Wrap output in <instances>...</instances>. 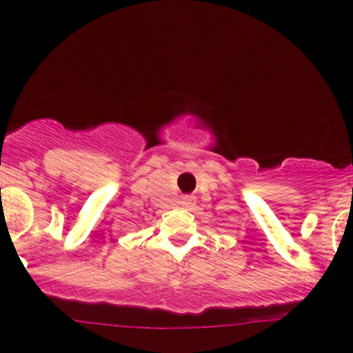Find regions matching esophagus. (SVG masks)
I'll return each mask as SVG.
<instances>
[{"mask_svg":"<svg viewBox=\"0 0 353 353\" xmlns=\"http://www.w3.org/2000/svg\"><path fill=\"white\" fill-rule=\"evenodd\" d=\"M194 197H190V196H184V197H181V204H182V208H185V209H189V208H192L194 205Z\"/></svg>","mask_w":353,"mask_h":353,"instance_id":"34e87169","label":"esophagus"}]
</instances>
